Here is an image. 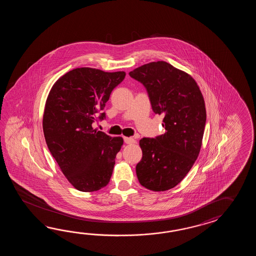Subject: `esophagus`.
I'll list each match as a JSON object with an SVG mask.
<instances>
[{"label":"esophagus","mask_w":256,"mask_h":256,"mask_svg":"<svg viewBox=\"0 0 256 256\" xmlns=\"http://www.w3.org/2000/svg\"><path fill=\"white\" fill-rule=\"evenodd\" d=\"M124 142L127 144H134L136 142V140L134 138H132V137H124Z\"/></svg>","instance_id":"1"}]
</instances>
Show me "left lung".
<instances>
[{
	"label": "left lung",
	"mask_w": 256,
	"mask_h": 256,
	"mask_svg": "<svg viewBox=\"0 0 256 256\" xmlns=\"http://www.w3.org/2000/svg\"><path fill=\"white\" fill-rule=\"evenodd\" d=\"M146 88L152 109L163 114L166 132L142 138L136 174L142 186L168 190L180 184L195 163L206 124V107L195 80L164 61L151 62L129 73Z\"/></svg>",
	"instance_id": "left-lung-1"
}]
</instances>
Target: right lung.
I'll return each instance as SVG.
<instances>
[{"instance_id": "obj_1", "label": "right lung", "mask_w": 256, "mask_h": 256, "mask_svg": "<svg viewBox=\"0 0 256 256\" xmlns=\"http://www.w3.org/2000/svg\"><path fill=\"white\" fill-rule=\"evenodd\" d=\"M126 75L124 71L78 68L60 76L48 96L44 139L61 171L78 190L97 191L110 182L124 139L94 129L92 124ZM104 118L105 112L98 116L100 120Z\"/></svg>"}]
</instances>
